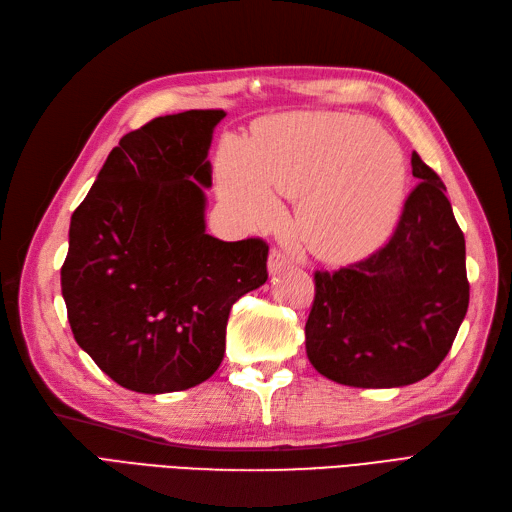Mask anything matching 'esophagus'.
Wrapping results in <instances>:
<instances>
[{
  "label": "esophagus",
  "instance_id": "obj_1",
  "mask_svg": "<svg viewBox=\"0 0 512 512\" xmlns=\"http://www.w3.org/2000/svg\"><path fill=\"white\" fill-rule=\"evenodd\" d=\"M287 266H290V259H287L281 251H272L270 253V257H268V272L270 274H279Z\"/></svg>",
  "mask_w": 512,
  "mask_h": 512
}]
</instances>
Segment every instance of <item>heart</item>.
I'll return each mask as SVG.
<instances>
[{
  "instance_id": "obj_1",
  "label": "heart",
  "mask_w": 512,
  "mask_h": 512,
  "mask_svg": "<svg viewBox=\"0 0 512 512\" xmlns=\"http://www.w3.org/2000/svg\"><path fill=\"white\" fill-rule=\"evenodd\" d=\"M220 199L246 227L281 216L277 190L298 199L294 225L326 264L374 255L396 229L406 194L400 149L357 114L298 112L261 121L251 142L225 138Z\"/></svg>"
}]
</instances>
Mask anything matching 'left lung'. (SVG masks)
Returning a JSON list of instances; mask_svg holds the SVG:
<instances>
[{
    "instance_id": "8db88e82",
    "label": "left lung",
    "mask_w": 512,
    "mask_h": 512,
    "mask_svg": "<svg viewBox=\"0 0 512 512\" xmlns=\"http://www.w3.org/2000/svg\"><path fill=\"white\" fill-rule=\"evenodd\" d=\"M419 186L389 244L333 274L316 272L305 324L313 368L348 387L422 381L448 355L469 305L465 238L443 181L411 153Z\"/></svg>"
}]
</instances>
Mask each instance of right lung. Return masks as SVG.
I'll use <instances>...</instances> for the list:
<instances>
[{
    "label": "right lung",
    "instance_id": "obj_1",
    "mask_svg": "<svg viewBox=\"0 0 512 512\" xmlns=\"http://www.w3.org/2000/svg\"><path fill=\"white\" fill-rule=\"evenodd\" d=\"M225 110H188L129 131L75 209L62 298L77 346L114 383L183 391L225 357L229 311L268 281V246L205 229L207 155Z\"/></svg>",
    "mask_w": 512,
    "mask_h": 512
}]
</instances>
